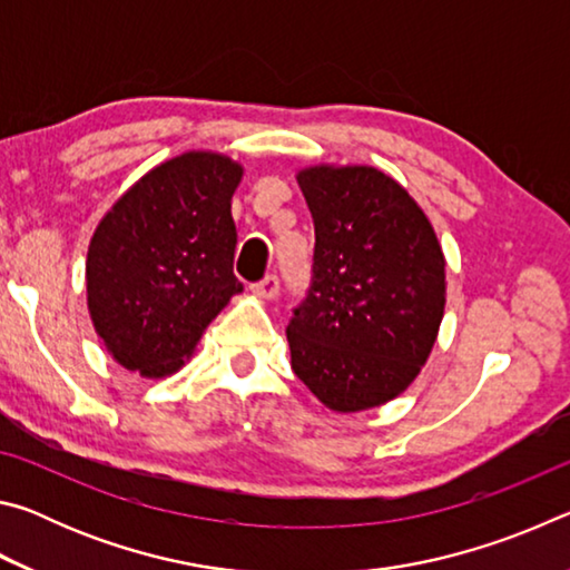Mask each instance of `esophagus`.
I'll return each instance as SVG.
<instances>
[{
    "instance_id": "34e87169",
    "label": "esophagus",
    "mask_w": 570,
    "mask_h": 570,
    "mask_svg": "<svg viewBox=\"0 0 570 570\" xmlns=\"http://www.w3.org/2000/svg\"><path fill=\"white\" fill-rule=\"evenodd\" d=\"M250 292H254V296H258V298H276L278 278L274 274H268L262 278V282H256L254 286H250Z\"/></svg>"
}]
</instances>
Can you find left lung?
<instances>
[{
  "label": "left lung",
  "mask_w": 570,
  "mask_h": 570,
  "mask_svg": "<svg viewBox=\"0 0 570 570\" xmlns=\"http://www.w3.org/2000/svg\"><path fill=\"white\" fill-rule=\"evenodd\" d=\"M314 218L306 298L286 326L292 370L334 412L380 407L410 387L445 314V256L397 180L372 166L296 173Z\"/></svg>",
  "instance_id": "1"
}]
</instances>
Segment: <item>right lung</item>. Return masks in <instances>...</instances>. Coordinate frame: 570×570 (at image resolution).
<instances>
[{"label": "right lung", "instance_id": "1", "mask_svg": "<svg viewBox=\"0 0 570 570\" xmlns=\"http://www.w3.org/2000/svg\"><path fill=\"white\" fill-rule=\"evenodd\" d=\"M244 168L190 150L148 170L95 228L88 308L105 350L125 370L178 372L230 296L236 224L230 198Z\"/></svg>", "mask_w": 570, "mask_h": 570}]
</instances>
